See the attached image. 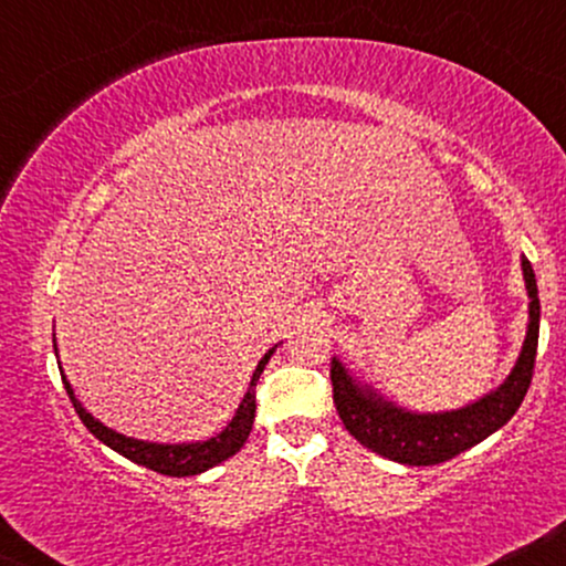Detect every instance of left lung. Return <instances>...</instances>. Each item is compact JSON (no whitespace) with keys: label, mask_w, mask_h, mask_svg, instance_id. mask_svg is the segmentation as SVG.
Wrapping results in <instances>:
<instances>
[{"label":"left lung","mask_w":566,"mask_h":566,"mask_svg":"<svg viewBox=\"0 0 566 566\" xmlns=\"http://www.w3.org/2000/svg\"><path fill=\"white\" fill-rule=\"evenodd\" d=\"M522 271L530 295L527 337L511 375L495 391L450 412H409L405 407H396L394 401H386L369 386H361L359 380L350 378L340 359H333L329 367L333 399L350 437L396 463L437 465L471 450L473 444L509 423L527 396L537 356V333H541V297L527 258H522Z\"/></svg>","instance_id":"8db88e82"}]
</instances>
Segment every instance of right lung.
Segmentation results:
<instances>
[{
	"instance_id": "1",
	"label": "right lung",
	"mask_w": 566,
	"mask_h": 566,
	"mask_svg": "<svg viewBox=\"0 0 566 566\" xmlns=\"http://www.w3.org/2000/svg\"><path fill=\"white\" fill-rule=\"evenodd\" d=\"M271 354H274V348L258 361L255 373H252L250 388H247L242 405H239L237 415L231 418V423L220 433H216L212 439L188 441V444H157V441H140V439L125 437V433L112 431V428L103 426L101 420H95L93 415L82 407V401L74 396V388H71L66 375H61V378H63V386H66L71 405L76 409V415H80V420L87 426V431L93 433L95 439H101L103 444L112 447L114 452L125 454V458L133 460V463L146 465V469L157 473H165V476H197V473L212 469V465L223 463V460H229L231 454H237L244 447V441L252 431V420H255V386L265 365H269Z\"/></svg>"
}]
</instances>
